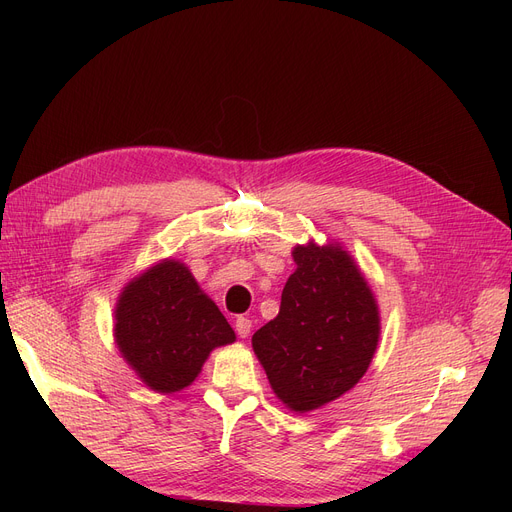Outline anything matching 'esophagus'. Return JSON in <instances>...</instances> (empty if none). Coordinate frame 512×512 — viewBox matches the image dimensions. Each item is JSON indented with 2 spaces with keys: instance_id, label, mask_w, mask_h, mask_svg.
<instances>
[{
  "instance_id": "34e87169",
  "label": "esophagus",
  "mask_w": 512,
  "mask_h": 512,
  "mask_svg": "<svg viewBox=\"0 0 512 512\" xmlns=\"http://www.w3.org/2000/svg\"><path fill=\"white\" fill-rule=\"evenodd\" d=\"M234 328H236V334H238L240 338H247V336L251 334L253 324H251L249 317H238V319L234 321Z\"/></svg>"
}]
</instances>
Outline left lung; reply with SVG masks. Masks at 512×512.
<instances>
[{
	"label": "left lung",
	"mask_w": 512,
	"mask_h": 512,
	"mask_svg": "<svg viewBox=\"0 0 512 512\" xmlns=\"http://www.w3.org/2000/svg\"><path fill=\"white\" fill-rule=\"evenodd\" d=\"M297 270L278 315L253 334V351L282 405L326 407L355 388L378 351L380 307L361 267L340 242L292 249Z\"/></svg>",
	"instance_id": "obj_1"
}]
</instances>
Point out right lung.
<instances>
[{
  "label": "right lung",
  "instance_id": "1",
  "mask_svg": "<svg viewBox=\"0 0 512 512\" xmlns=\"http://www.w3.org/2000/svg\"><path fill=\"white\" fill-rule=\"evenodd\" d=\"M114 340L149 390L174 394L191 386L213 348L232 344L236 334L191 270L168 257L122 288Z\"/></svg>",
  "mask_w": 512,
  "mask_h": 512
}]
</instances>
